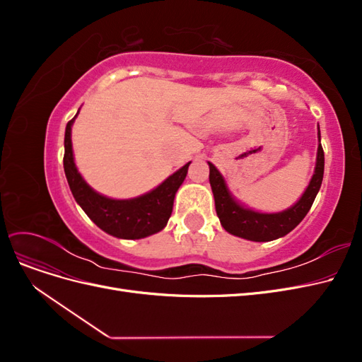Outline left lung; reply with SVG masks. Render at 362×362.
<instances>
[{
    "mask_svg": "<svg viewBox=\"0 0 362 362\" xmlns=\"http://www.w3.org/2000/svg\"><path fill=\"white\" fill-rule=\"evenodd\" d=\"M208 166H210V184L214 194L216 213L218 218H221L222 226L229 234L252 240V242H270V240H276L293 231L303 221L306 213L310 211L323 181L325 154L322 144H319V148H317L315 169L308 187H306L302 198L298 202L279 213H259L246 208L245 205L235 201V198L228 189L225 178L214 168V164L208 163Z\"/></svg>",
    "mask_w": 362,
    "mask_h": 362,
    "instance_id": "obj_1",
    "label": "left lung"
}]
</instances>
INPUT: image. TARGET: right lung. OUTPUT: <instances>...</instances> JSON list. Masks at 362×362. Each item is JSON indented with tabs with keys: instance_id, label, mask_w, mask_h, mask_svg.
I'll use <instances>...</instances> for the list:
<instances>
[{
	"instance_id": "1",
	"label": "right lung",
	"mask_w": 362,
	"mask_h": 362,
	"mask_svg": "<svg viewBox=\"0 0 362 362\" xmlns=\"http://www.w3.org/2000/svg\"><path fill=\"white\" fill-rule=\"evenodd\" d=\"M76 117V115H75ZM74 119H71L64 131V157L63 168L74 198L90 221L100 226L103 231L117 238H145L156 234L166 226L172 214L175 193L184 182L189 164L172 173L158 187L133 199H112L95 192L87 184L75 166L71 129Z\"/></svg>"
}]
</instances>
